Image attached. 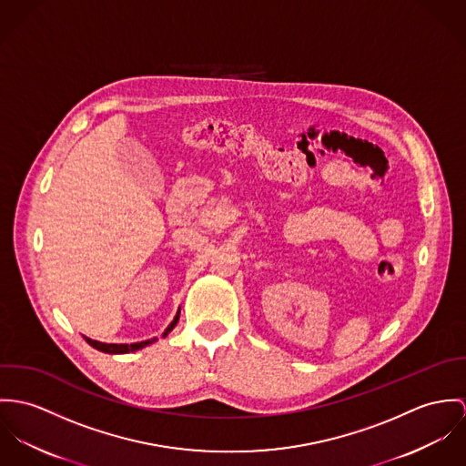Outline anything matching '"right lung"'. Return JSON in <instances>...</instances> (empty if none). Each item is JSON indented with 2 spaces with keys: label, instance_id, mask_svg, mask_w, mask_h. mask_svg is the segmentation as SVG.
Instances as JSON below:
<instances>
[{
  "label": "right lung",
  "instance_id": "add662e5",
  "mask_svg": "<svg viewBox=\"0 0 466 466\" xmlns=\"http://www.w3.org/2000/svg\"><path fill=\"white\" fill-rule=\"evenodd\" d=\"M177 321H178V314H177V316H175V319L169 323V327L164 330L162 338H166V336L175 329ZM86 341H87L93 349H96V350H100V352H105V354H130V352L141 350V349H145V347H148V345L156 343L157 339L154 338V339L141 341V343H134V345H106V343H102V341H95V339H91V338H86Z\"/></svg>",
  "mask_w": 466,
  "mask_h": 466
}]
</instances>
